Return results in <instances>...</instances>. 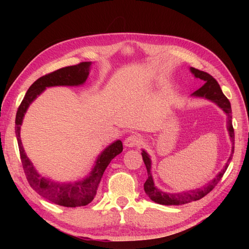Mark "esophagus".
Returning <instances> with one entry per match:
<instances>
[{"label":"esophagus","instance_id":"34e87169","mask_svg":"<svg viewBox=\"0 0 249 249\" xmlns=\"http://www.w3.org/2000/svg\"><path fill=\"white\" fill-rule=\"evenodd\" d=\"M140 142H141V139H140L139 136L130 135L129 137H127V138L125 139L124 145L125 146H128V147H134V146L139 145Z\"/></svg>","mask_w":249,"mask_h":249}]
</instances>
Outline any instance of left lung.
Instances as JSON below:
<instances>
[{"label": "left lung", "mask_w": 249, "mask_h": 249, "mask_svg": "<svg viewBox=\"0 0 249 249\" xmlns=\"http://www.w3.org/2000/svg\"><path fill=\"white\" fill-rule=\"evenodd\" d=\"M190 71H192L193 75L196 78H199L201 80H203L204 84L197 91L194 92L192 94V96L196 97H203L211 100V102L215 103L218 106L219 108L223 109L224 112L228 116V123H227V128H228L229 131V136L231 138L232 142V150H231V155L229 157L228 161L225 165L224 169L221 170L216 178H214L212 181L209 182L208 184L203 186L202 188L199 189H194V190H188V192H182V193H178V194H170V193H165L162 190L158 189L154 181H153V177L151 173V158L147 155V153L145 151H142V158H143L144 165L146 167V171H147V179L144 183V192L145 194L149 196L152 201L158 203V204H162V205H181L185 203H189L192 201H197L201 198H203L205 195H208L211 190H212L217 183L220 181V178H223L225 174L227 168L229 166V162L232 160V156H233V152H234V129L233 126H232V110H231V105L229 99L227 98L221 89L219 87L218 82L215 80V79L210 75V73L199 71L197 68L190 67Z\"/></svg>", "instance_id": "8db88e82"}]
</instances>
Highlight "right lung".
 I'll return each mask as SVG.
<instances>
[{
  "label": "right lung",
  "instance_id": "obj_1",
  "mask_svg": "<svg viewBox=\"0 0 249 249\" xmlns=\"http://www.w3.org/2000/svg\"><path fill=\"white\" fill-rule=\"evenodd\" d=\"M91 64V62H81L77 65L60 68V70L37 79L29 88L28 92L25 93V96L21 102L17 114H16V137H17L20 158L26 179H28L31 187L37 194H39L41 197L55 204L67 206V208L83 206L92 202L95 195L97 193L98 185L106 168L108 167L110 161L116 155H119L123 151L122 141L116 140L108 147H106L102 152V154L97 157L92 171L89 172L86 178L77 182L68 183L54 182L50 178L40 176L34 168L33 163L29 160V157L26 156L22 146V142L20 139V126L22 124L23 116L29 106L38 95L45 91L46 88L57 86H81L87 81Z\"/></svg>",
  "mask_w": 249,
  "mask_h": 249
}]
</instances>
